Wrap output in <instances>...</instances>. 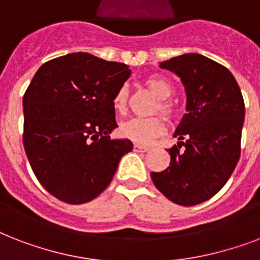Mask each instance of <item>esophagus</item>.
Returning a JSON list of instances; mask_svg holds the SVG:
<instances>
[{
	"label": "esophagus",
	"mask_w": 260,
	"mask_h": 260,
	"mask_svg": "<svg viewBox=\"0 0 260 260\" xmlns=\"http://www.w3.org/2000/svg\"><path fill=\"white\" fill-rule=\"evenodd\" d=\"M148 150L150 148L146 146H140V144H135L134 146V151H136V152H147Z\"/></svg>",
	"instance_id": "obj_1"
}]
</instances>
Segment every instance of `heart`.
Listing matches in <instances>:
<instances>
[{"mask_svg": "<svg viewBox=\"0 0 260 260\" xmlns=\"http://www.w3.org/2000/svg\"><path fill=\"white\" fill-rule=\"evenodd\" d=\"M144 85L151 90V93L154 94L155 97L162 100L159 104V109L163 114L171 116L174 113V108L170 102L165 101L173 95L174 87L166 78L163 77H150L144 81ZM114 109L118 112H124L126 106V90L122 87L116 93L113 100ZM165 125L163 121L158 117L151 118H140L135 117L131 118L128 121L122 122L120 125V134L126 139H131L132 142L138 143V144H148L158 138L159 135L163 134Z\"/></svg>", "mask_w": 260, "mask_h": 260, "instance_id": "b5f03b06", "label": "heart"}]
</instances>
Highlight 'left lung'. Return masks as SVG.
I'll return each mask as SVG.
<instances>
[{"label": "left lung", "mask_w": 260, "mask_h": 260, "mask_svg": "<svg viewBox=\"0 0 260 260\" xmlns=\"http://www.w3.org/2000/svg\"><path fill=\"white\" fill-rule=\"evenodd\" d=\"M181 79L186 114L174 138L170 166L151 173L156 189L178 205L209 200L225 185L240 158L244 101L226 67L200 54H183L159 64Z\"/></svg>", "instance_id": "obj_1"}]
</instances>
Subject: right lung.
<instances>
[{
	"mask_svg": "<svg viewBox=\"0 0 260 260\" xmlns=\"http://www.w3.org/2000/svg\"><path fill=\"white\" fill-rule=\"evenodd\" d=\"M129 67L87 52L40 66L26 89L24 148L43 187L60 201L83 204L108 187L126 152L128 139H110L113 100Z\"/></svg>",
	"mask_w": 260,
	"mask_h": 260,
	"instance_id": "obj_1",
	"label": "right lung"
}]
</instances>
